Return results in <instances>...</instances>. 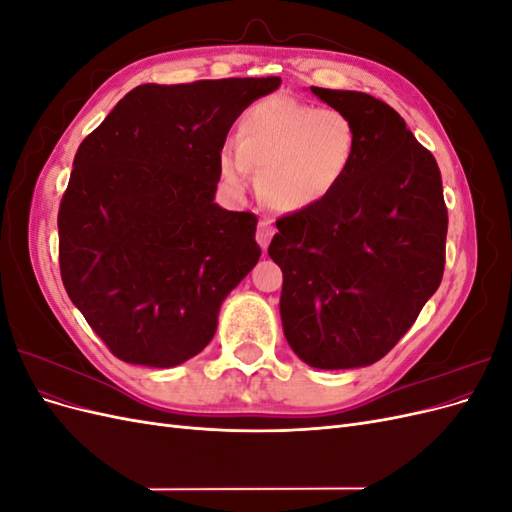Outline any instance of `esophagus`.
<instances>
[{
    "label": "esophagus",
    "instance_id": "esophagus-1",
    "mask_svg": "<svg viewBox=\"0 0 512 512\" xmlns=\"http://www.w3.org/2000/svg\"><path fill=\"white\" fill-rule=\"evenodd\" d=\"M273 226H271V222L269 220H260L258 222V230H256V241L260 243V247L262 250H267L269 247V241H271V237H273Z\"/></svg>",
    "mask_w": 512,
    "mask_h": 512
}]
</instances>
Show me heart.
<instances>
[{
	"label": "heart",
	"mask_w": 512,
	"mask_h": 512,
	"mask_svg": "<svg viewBox=\"0 0 512 512\" xmlns=\"http://www.w3.org/2000/svg\"><path fill=\"white\" fill-rule=\"evenodd\" d=\"M359 151L354 121L337 108L294 98L260 100L239 119L237 141L218 153L222 179L235 190L260 170V192L277 211H303L327 200L348 177Z\"/></svg>",
	"instance_id": "b5f03b06"
}]
</instances>
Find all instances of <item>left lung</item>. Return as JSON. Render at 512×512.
I'll return each instance as SVG.
<instances>
[{"mask_svg": "<svg viewBox=\"0 0 512 512\" xmlns=\"http://www.w3.org/2000/svg\"><path fill=\"white\" fill-rule=\"evenodd\" d=\"M312 91L354 121L359 151L327 200L275 222L269 256L284 273V335L312 367H365L408 333L442 282V177L386 102L363 91Z\"/></svg>", "mask_w": 512, "mask_h": 512, "instance_id": "8db88e82", "label": "left lung"}]
</instances>
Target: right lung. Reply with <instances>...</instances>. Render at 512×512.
Returning a JSON list of instances; mask_svg holds the SVG:
<instances>
[{
    "instance_id": "obj_1",
    "label": "right lung",
    "mask_w": 512,
    "mask_h": 512,
    "mask_svg": "<svg viewBox=\"0 0 512 512\" xmlns=\"http://www.w3.org/2000/svg\"><path fill=\"white\" fill-rule=\"evenodd\" d=\"M280 83L138 85L76 151L57 215L61 282L117 359L175 367L211 342L260 258L256 215L213 203L218 153Z\"/></svg>"
}]
</instances>
